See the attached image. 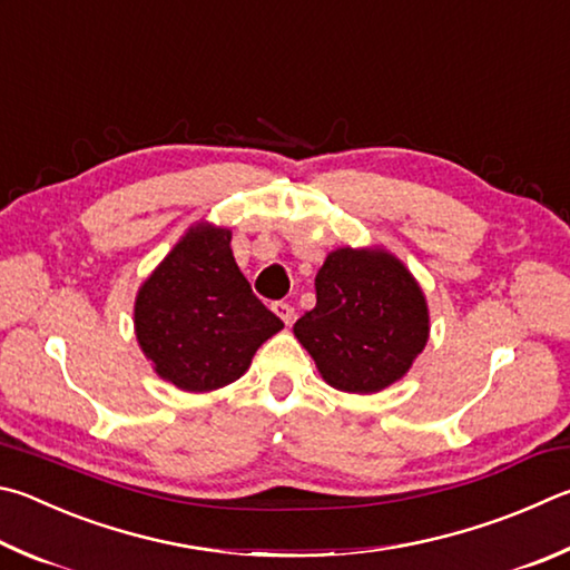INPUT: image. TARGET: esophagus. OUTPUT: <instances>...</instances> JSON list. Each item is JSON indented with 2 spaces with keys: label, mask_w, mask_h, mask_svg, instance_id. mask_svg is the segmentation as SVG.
I'll use <instances>...</instances> for the list:
<instances>
[{
  "label": "esophagus",
  "mask_w": 570,
  "mask_h": 570,
  "mask_svg": "<svg viewBox=\"0 0 570 570\" xmlns=\"http://www.w3.org/2000/svg\"><path fill=\"white\" fill-rule=\"evenodd\" d=\"M272 312H274L278 318H282L286 326L292 324V321H294V308L288 306V304H284V302H276V304L272 306Z\"/></svg>",
  "instance_id": "obj_1"
}]
</instances>
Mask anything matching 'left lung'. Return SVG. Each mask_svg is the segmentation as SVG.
<instances>
[{
  "instance_id": "left-lung-1",
  "label": "left lung",
  "mask_w": 570,
  "mask_h": 570,
  "mask_svg": "<svg viewBox=\"0 0 570 570\" xmlns=\"http://www.w3.org/2000/svg\"><path fill=\"white\" fill-rule=\"evenodd\" d=\"M316 306L294 324L321 379L379 393L409 374L429 344L431 316L416 276L384 246H338L316 274Z\"/></svg>"
}]
</instances>
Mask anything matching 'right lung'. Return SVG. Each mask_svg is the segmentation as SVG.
Segmentation results:
<instances>
[{
	"instance_id": "1",
	"label": "right lung",
	"mask_w": 570,
	"mask_h": 570,
	"mask_svg": "<svg viewBox=\"0 0 570 570\" xmlns=\"http://www.w3.org/2000/svg\"><path fill=\"white\" fill-rule=\"evenodd\" d=\"M284 328L252 294L232 229L196 222L134 298V334L154 374L189 393L234 384L256 348Z\"/></svg>"
}]
</instances>
